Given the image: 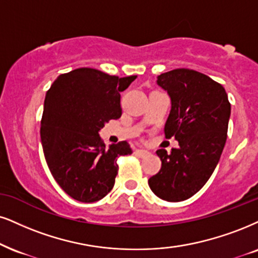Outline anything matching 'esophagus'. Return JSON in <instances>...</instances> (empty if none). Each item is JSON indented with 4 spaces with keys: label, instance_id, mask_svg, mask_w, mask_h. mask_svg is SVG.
I'll use <instances>...</instances> for the list:
<instances>
[{
    "label": "esophagus",
    "instance_id": "obj_1",
    "mask_svg": "<svg viewBox=\"0 0 258 258\" xmlns=\"http://www.w3.org/2000/svg\"><path fill=\"white\" fill-rule=\"evenodd\" d=\"M135 154L138 155V157H140V158H144V157H146V155L149 154V152L146 151V149H136Z\"/></svg>",
    "mask_w": 258,
    "mask_h": 258
}]
</instances>
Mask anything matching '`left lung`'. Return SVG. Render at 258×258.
Wrapping results in <instances>:
<instances>
[{
  "instance_id": "1",
  "label": "left lung",
  "mask_w": 258,
  "mask_h": 258,
  "mask_svg": "<svg viewBox=\"0 0 258 258\" xmlns=\"http://www.w3.org/2000/svg\"><path fill=\"white\" fill-rule=\"evenodd\" d=\"M157 85L171 100L165 136L179 147L171 154L158 149L161 168L148 185L159 199L179 202L195 195L214 172L226 144L231 104L220 84L191 69L164 73Z\"/></svg>"
}]
</instances>
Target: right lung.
<instances>
[{
    "instance_id": "right-lung-1",
    "label": "right lung",
    "mask_w": 258,
    "mask_h": 258,
    "mask_svg": "<svg viewBox=\"0 0 258 258\" xmlns=\"http://www.w3.org/2000/svg\"><path fill=\"white\" fill-rule=\"evenodd\" d=\"M136 78L79 68L59 75L46 92L41 146L52 177L74 200L90 203L106 196L114 185L117 158L133 153L126 141L106 147L99 132L119 118V93Z\"/></svg>"
}]
</instances>
